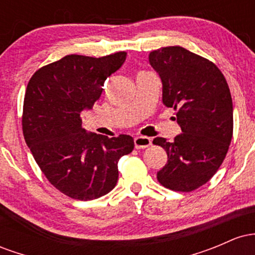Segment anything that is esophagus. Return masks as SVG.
<instances>
[{
    "instance_id": "1",
    "label": "esophagus",
    "mask_w": 255,
    "mask_h": 255,
    "mask_svg": "<svg viewBox=\"0 0 255 255\" xmlns=\"http://www.w3.org/2000/svg\"><path fill=\"white\" fill-rule=\"evenodd\" d=\"M151 145V139L147 136L134 137V146L135 148H146Z\"/></svg>"
}]
</instances>
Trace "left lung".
<instances>
[{
    "label": "left lung",
    "mask_w": 255,
    "mask_h": 255,
    "mask_svg": "<svg viewBox=\"0 0 255 255\" xmlns=\"http://www.w3.org/2000/svg\"><path fill=\"white\" fill-rule=\"evenodd\" d=\"M148 61L162 81V102L176 110L182 133L174 141L156 137L168 162L157 172L160 184L192 192L211 178L223 163L233 137L229 86L211 61L181 46L151 51Z\"/></svg>",
    "instance_id": "1"
}]
</instances>
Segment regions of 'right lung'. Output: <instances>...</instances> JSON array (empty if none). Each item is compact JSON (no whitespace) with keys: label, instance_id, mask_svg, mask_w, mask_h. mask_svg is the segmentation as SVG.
<instances>
[{"label":"right lung","instance_id":"1","mask_svg":"<svg viewBox=\"0 0 255 255\" xmlns=\"http://www.w3.org/2000/svg\"><path fill=\"white\" fill-rule=\"evenodd\" d=\"M127 52L104 57L67 55L32 75L22 113L25 141L49 182L78 200L108 194L118 183L119 159L134 148L126 134L108 137L83 128L104 81L121 68Z\"/></svg>","mask_w":255,"mask_h":255}]
</instances>
